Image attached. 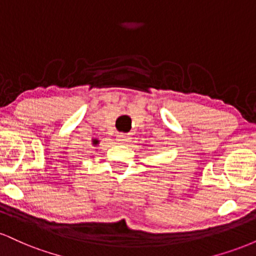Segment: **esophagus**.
Here are the masks:
<instances>
[{
	"instance_id": "34e87169",
	"label": "esophagus",
	"mask_w": 256,
	"mask_h": 256,
	"mask_svg": "<svg viewBox=\"0 0 256 256\" xmlns=\"http://www.w3.org/2000/svg\"><path fill=\"white\" fill-rule=\"evenodd\" d=\"M128 140H130V136H128V134H122L116 136V142L120 143V144H125V143L128 142Z\"/></svg>"
}]
</instances>
